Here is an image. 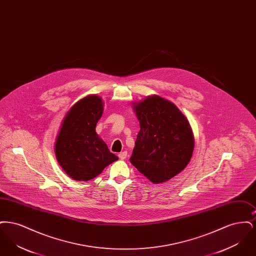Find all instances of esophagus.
Here are the masks:
<instances>
[{
    "label": "esophagus",
    "instance_id": "esophagus-1",
    "mask_svg": "<svg viewBox=\"0 0 256 256\" xmlns=\"http://www.w3.org/2000/svg\"><path fill=\"white\" fill-rule=\"evenodd\" d=\"M118 156H119V158L120 159H124L128 156V152H126V150L122 152H120V154H118Z\"/></svg>",
    "mask_w": 256,
    "mask_h": 256
}]
</instances>
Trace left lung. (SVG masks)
<instances>
[{
  "label": "left lung",
  "instance_id": "obj_1",
  "mask_svg": "<svg viewBox=\"0 0 256 256\" xmlns=\"http://www.w3.org/2000/svg\"><path fill=\"white\" fill-rule=\"evenodd\" d=\"M140 124L130 163L152 182H164L190 162L194 135L186 117L172 102L156 95L134 104Z\"/></svg>",
  "mask_w": 256,
  "mask_h": 256
}]
</instances>
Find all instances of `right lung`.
Returning <instances> with one entry per match:
<instances>
[{
    "label": "right lung",
    "mask_w": 256,
    "mask_h": 256,
    "mask_svg": "<svg viewBox=\"0 0 256 256\" xmlns=\"http://www.w3.org/2000/svg\"><path fill=\"white\" fill-rule=\"evenodd\" d=\"M102 112V98L89 95L76 102L62 121L54 144L56 158L74 180L88 182L118 160L96 132Z\"/></svg>",
    "instance_id": "right-lung-1"
}]
</instances>
